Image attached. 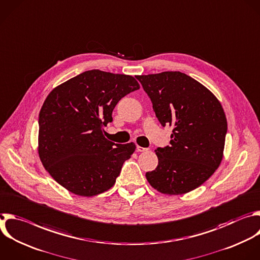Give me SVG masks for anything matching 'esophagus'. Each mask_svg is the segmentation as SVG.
Segmentation results:
<instances>
[{
	"label": "esophagus",
	"instance_id": "obj_1",
	"mask_svg": "<svg viewBox=\"0 0 260 260\" xmlns=\"http://www.w3.org/2000/svg\"><path fill=\"white\" fill-rule=\"evenodd\" d=\"M137 151H138V152H147V151H149V149H148V148H144V147H141V146L137 145Z\"/></svg>",
	"mask_w": 260,
	"mask_h": 260
}]
</instances>
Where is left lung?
<instances>
[{"mask_svg": "<svg viewBox=\"0 0 260 260\" xmlns=\"http://www.w3.org/2000/svg\"><path fill=\"white\" fill-rule=\"evenodd\" d=\"M154 112L172 125L170 145L157 148L158 165L146 174L149 184L167 195L189 193L219 166L228 122L217 98L203 84L180 71L138 75Z\"/></svg>", "mask_w": 260, "mask_h": 260, "instance_id": "left-lung-1", "label": "left lung"}]
</instances>
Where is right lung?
Listing matches in <instances>:
<instances>
[{
  "mask_svg": "<svg viewBox=\"0 0 260 260\" xmlns=\"http://www.w3.org/2000/svg\"><path fill=\"white\" fill-rule=\"evenodd\" d=\"M140 89L135 77L93 69L59 84L39 115V156L50 176L69 192L92 197L109 190L134 143L104 137L118 101ZM116 145V147H113Z\"/></svg>",
  "mask_w": 260,
  "mask_h": 260,
  "instance_id": "add662e5",
  "label": "right lung"
}]
</instances>
